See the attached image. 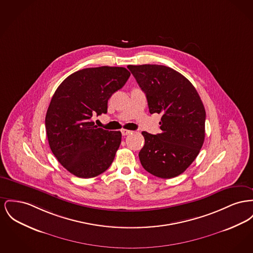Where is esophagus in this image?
Wrapping results in <instances>:
<instances>
[{"instance_id":"obj_1","label":"esophagus","mask_w":253,"mask_h":253,"mask_svg":"<svg viewBox=\"0 0 253 253\" xmlns=\"http://www.w3.org/2000/svg\"><path fill=\"white\" fill-rule=\"evenodd\" d=\"M121 134H122V135H128V134H132V131L123 129V130H121Z\"/></svg>"}]
</instances>
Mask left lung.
Returning <instances> with one entry per match:
<instances>
[{
	"instance_id": "left-lung-1",
	"label": "left lung",
	"mask_w": 253,
	"mask_h": 253,
	"mask_svg": "<svg viewBox=\"0 0 253 253\" xmlns=\"http://www.w3.org/2000/svg\"><path fill=\"white\" fill-rule=\"evenodd\" d=\"M146 95L150 114H162L161 134L142 132L138 157L143 168L162 178H175L193 163L205 141L206 110L191 82L162 65L127 67Z\"/></svg>"
}]
</instances>
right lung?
Wrapping results in <instances>:
<instances>
[{"instance_id": "1", "label": "right lung", "mask_w": 253, "mask_h": 253, "mask_svg": "<svg viewBox=\"0 0 253 253\" xmlns=\"http://www.w3.org/2000/svg\"><path fill=\"white\" fill-rule=\"evenodd\" d=\"M130 75L122 67L87 68L55 90L45 115L46 136L57 161L76 177H96L114 162L121 133L98 128L91 119L107 113L109 98Z\"/></svg>"}]
</instances>
